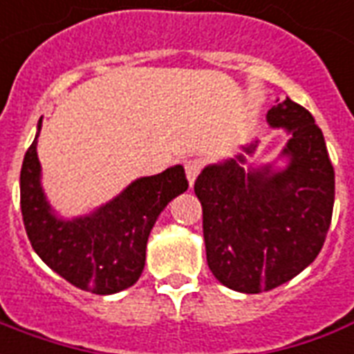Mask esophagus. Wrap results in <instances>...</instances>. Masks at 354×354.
<instances>
[{"label": "esophagus", "instance_id": "34e87169", "mask_svg": "<svg viewBox=\"0 0 354 354\" xmlns=\"http://www.w3.org/2000/svg\"><path fill=\"white\" fill-rule=\"evenodd\" d=\"M201 167H203L201 160H188L187 164H185V169H187V177H188V183H190V187L194 185V180H196V177L199 175V171H201Z\"/></svg>", "mask_w": 354, "mask_h": 354}]
</instances>
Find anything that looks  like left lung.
Listing matches in <instances>:
<instances>
[{
  "label": "left lung",
  "mask_w": 354,
  "mask_h": 354,
  "mask_svg": "<svg viewBox=\"0 0 354 354\" xmlns=\"http://www.w3.org/2000/svg\"><path fill=\"white\" fill-rule=\"evenodd\" d=\"M267 121L291 134L286 169L248 171L239 155L205 167L194 185L209 268L241 293L270 291L302 272L325 244L334 207V167L312 113L286 98ZM256 147L250 143L244 153Z\"/></svg>",
  "instance_id": "obj_1"
}]
</instances>
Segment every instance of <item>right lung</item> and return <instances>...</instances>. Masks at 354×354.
Wrapping results in <instances>:
<instances>
[{
	"instance_id": "right-lung-1",
	"label": "right lung",
	"mask_w": 354,
	"mask_h": 354,
	"mask_svg": "<svg viewBox=\"0 0 354 354\" xmlns=\"http://www.w3.org/2000/svg\"><path fill=\"white\" fill-rule=\"evenodd\" d=\"M37 136L20 171V207L33 250L61 278L89 293L111 295L134 286L156 218L188 188L185 167L134 180L93 214L65 222L52 214L41 188Z\"/></svg>"
}]
</instances>
